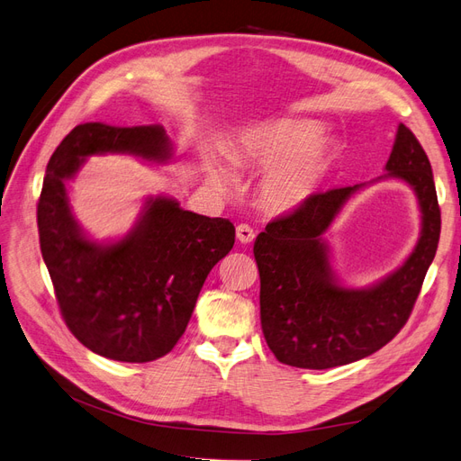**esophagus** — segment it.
Returning a JSON list of instances; mask_svg holds the SVG:
<instances>
[{
	"instance_id": "34e87169",
	"label": "esophagus",
	"mask_w": 461,
	"mask_h": 461,
	"mask_svg": "<svg viewBox=\"0 0 461 461\" xmlns=\"http://www.w3.org/2000/svg\"><path fill=\"white\" fill-rule=\"evenodd\" d=\"M236 239H239V242H242V244H249L256 239V232H254L252 227L244 225V222H242V225L236 227Z\"/></svg>"
}]
</instances>
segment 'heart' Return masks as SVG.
<instances>
[{
    "instance_id": "b5f03b06",
    "label": "heart",
    "mask_w": 461,
    "mask_h": 461,
    "mask_svg": "<svg viewBox=\"0 0 461 461\" xmlns=\"http://www.w3.org/2000/svg\"><path fill=\"white\" fill-rule=\"evenodd\" d=\"M319 124L283 121L244 132L227 146V161L236 169L267 173L261 183L263 202L276 212H294L310 200L327 165V149L315 144ZM213 183L229 185L230 173L213 165Z\"/></svg>"
}]
</instances>
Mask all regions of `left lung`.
Listing matches in <instances>:
<instances>
[{
  "mask_svg": "<svg viewBox=\"0 0 461 461\" xmlns=\"http://www.w3.org/2000/svg\"><path fill=\"white\" fill-rule=\"evenodd\" d=\"M384 169L415 192L421 236L410 258L383 281L359 290L342 286L323 239L346 202L366 185L313 194L258 234L261 329L281 364L302 369L352 364L381 350L406 325L437 254L440 207L427 153L406 124H398Z\"/></svg>",
  "mask_w": 461,
  "mask_h": 461,
  "instance_id": "obj_1",
  "label": "left lung"
}]
</instances>
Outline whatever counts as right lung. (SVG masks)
Listing matches in <instances>:
<instances>
[{
    "label": "right lung",
    "instance_id": "obj_1",
    "mask_svg": "<svg viewBox=\"0 0 461 461\" xmlns=\"http://www.w3.org/2000/svg\"><path fill=\"white\" fill-rule=\"evenodd\" d=\"M104 153L167 163L173 144L159 124L75 127L48 163L38 200L40 249L77 340L97 356L146 364L169 354L185 334L209 271L234 246V225L158 196L148 198L121 240H90L71 212L67 180L86 158Z\"/></svg>",
    "mask_w": 461,
    "mask_h": 461
}]
</instances>
